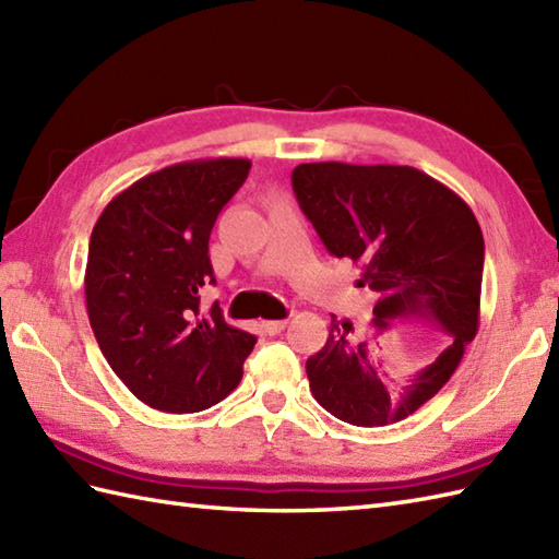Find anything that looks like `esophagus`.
I'll return each mask as SVG.
<instances>
[{"label":"esophagus","mask_w":559,"mask_h":559,"mask_svg":"<svg viewBox=\"0 0 559 559\" xmlns=\"http://www.w3.org/2000/svg\"><path fill=\"white\" fill-rule=\"evenodd\" d=\"M286 319H269V322H261V329H264L266 331V334H281V331L283 329H286Z\"/></svg>","instance_id":"34e87169"}]
</instances>
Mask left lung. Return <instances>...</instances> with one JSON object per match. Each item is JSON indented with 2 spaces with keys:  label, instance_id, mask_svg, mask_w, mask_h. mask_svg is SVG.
I'll list each match as a JSON object with an SVG mask.
<instances>
[{
  "label": "left lung",
  "instance_id": "1",
  "mask_svg": "<svg viewBox=\"0 0 559 559\" xmlns=\"http://www.w3.org/2000/svg\"><path fill=\"white\" fill-rule=\"evenodd\" d=\"M293 189L326 249L360 266L377 293L370 331L389 319H427L447 348L423 370L391 377L372 358L374 336L331 314L322 350L307 358L319 406L358 427L408 418L456 372L480 324L485 242L471 206L411 165L302 163Z\"/></svg>",
  "mask_w": 559,
  "mask_h": 559
}]
</instances>
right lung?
I'll return each instance as SVG.
<instances>
[{
	"label": "right lung",
	"instance_id": "add662e5",
	"mask_svg": "<svg viewBox=\"0 0 559 559\" xmlns=\"http://www.w3.org/2000/svg\"><path fill=\"white\" fill-rule=\"evenodd\" d=\"M247 158L175 163L117 194L91 233L83 276L91 329L112 372L146 406L197 413L240 384L257 338L201 310L209 237L247 180Z\"/></svg>",
	"mask_w": 559,
	"mask_h": 559
}]
</instances>
